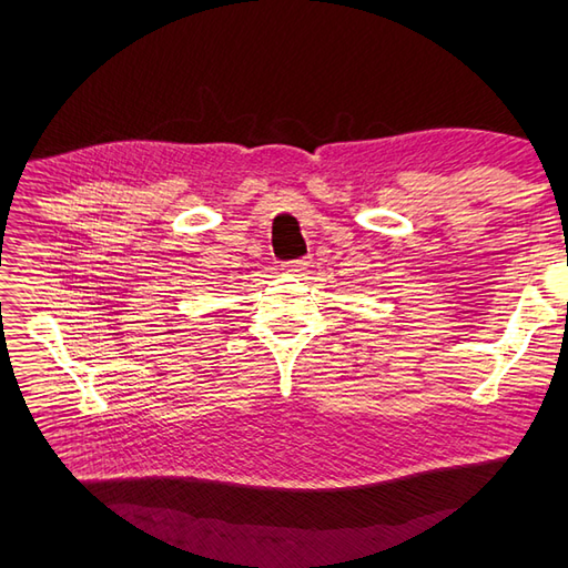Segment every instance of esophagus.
Returning <instances> with one entry per match:
<instances>
[{
    "mask_svg": "<svg viewBox=\"0 0 568 568\" xmlns=\"http://www.w3.org/2000/svg\"><path fill=\"white\" fill-rule=\"evenodd\" d=\"M283 271H285V273H303V271H307V261H305V258L287 261V263L283 265Z\"/></svg>",
    "mask_w": 568,
    "mask_h": 568,
    "instance_id": "1",
    "label": "esophagus"
}]
</instances>
